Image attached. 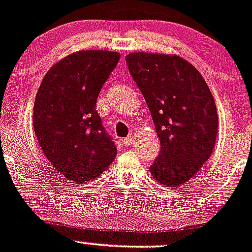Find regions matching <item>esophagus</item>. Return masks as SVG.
I'll return each instance as SVG.
<instances>
[{
    "label": "esophagus",
    "mask_w": 252,
    "mask_h": 252,
    "mask_svg": "<svg viewBox=\"0 0 252 252\" xmlns=\"http://www.w3.org/2000/svg\"><path fill=\"white\" fill-rule=\"evenodd\" d=\"M132 142H133V137H132V136H127V137L122 140V143H124V145L126 146V147H128V146L132 145Z\"/></svg>",
    "instance_id": "34e87169"
}]
</instances>
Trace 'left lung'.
Wrapping results in <instances>:
<instances>
[{
    "instance_id": "1",
    "label": "left lung",
    "mask_w": 252,
    "mask_h": 252,
    "mask_svg": "<svg viewBox=\"0 0 252 252\" xmlns=\"http://www.w3.org/2000/svg\"><path fill=\"white\" fill-rule=\"evenodd\" d=\"M126 62L160 142L151 174L163 186H183L215 147L219 119L209 86L199 71L176 54L133 52Z\"/></svg>"
}]
</instances>
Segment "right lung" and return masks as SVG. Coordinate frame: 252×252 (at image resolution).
Returning a JSON list of instances; mask_svg holds the SVG:
<instances>
[{"instance_id":"right-lung-1","label":"right lung","mask_w":252,"mask_h":252,"mask_svg":"<svg viewBox=\"0 0 252 252\" xmlns=\"http://www.w3.org/2000/svg\"><path fill=\"white\" fill-rule=\"evenodd\" d=\"M120 53L79 50L48 70L35 95L33 128L43 153L59 173L81 184L101 176L117 150L95 106Z\"/></svg>"}]
</instances>
